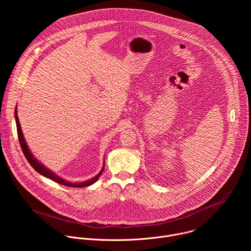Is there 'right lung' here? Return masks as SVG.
<instances>
[{
	"label": "right lung",
	"mask_w": 251,
	"mask_h": 251,
	"mask_svg": "<svg viewBox=\"0 0 251 251\" xmlns=\"http://www.w3.org/2000/svg\"><path fill=\"white\" fill-rule=\"evenodd\" d=\"M15 115H16V123H17V130H18V137H19V141H20V145H21V148L23 150V153L25 155V157L26 158L27 162L30 164V166L37 171L38 173H40L41 175L49 177V178H51L52 181L60 184V185H63V186H67V187H73V188H83V187H87V186H90L92 184H94L97 180L98 177L101 176L104 168H102V170L99 172V174H97L94 177L90 178L89 181H86V182H82V183H79V184H71L69 182H66L65 180H63V178H60L59 176H57L56 175H54L52 172H50V170H48L46 167H44L42 164H40V162L35 159L32 154L30 153V151L28 150L27 146H26V143L25 141V138H24V135H23V132H22V129H21V125H20V121H19V117H18V113H17V109L15 111Z\"/></svg>",
	"instance_id": "obj_1"
}]
</instances>
